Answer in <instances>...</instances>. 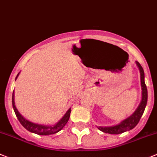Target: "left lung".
Returning <instances> with one entry per match:
<instances>
[{"mask_svg":"<svg viewBox=\"0 0 157 157\" xmlns=\"http://www.w3.org/2000/svg\"><path fill=\"white\" fill-rule=\"evenodd\" d=\"M136 64L138 66L139 71H140L141 75V86H142V101L140 104L135 110V113L127 119L123 121L122 122L120 123L119 124H117L115 126L111 127H98V129L101 131L102 132L105 133L111 134V135H119V134L124 133L125 131H130V130L133 129L137 124H138L140 121L141 117L145 111V106L147 104V98H148V92H147V87L145 85V73L144 70L142 69V66L138 62H136Z\"/></svg>","mask_w":157,"mask_h":157,"instance_id":"obj_1","label":"left lung"}]
</instances>
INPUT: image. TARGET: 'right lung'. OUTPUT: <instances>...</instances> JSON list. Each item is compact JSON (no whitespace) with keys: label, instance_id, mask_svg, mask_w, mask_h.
Instances as JSON below:
<instances>
[{"label":"right lung","instance_id":"1","mask_svg":"<svg viewBox=\"0 0 157 157\" xmlns=\"http://www.w3.org/2000/svg\"><path fill=\"white\" fill-rule=\"evenodd\" d=\"M19 73H18L16 78L17 79L18 76H19ZM14 98H15V95H14V91L12 93V106H13L14 111H15V113L16 115L17 118L19 120V121L20 122V124H22L24 128H26V130H28L30 132H33V133L37 134V135H52V134H56L57 132H59V131H61L64 126L66 124V123L68 122L69 119H70V113H71V109H69L66 113L65 114L64 117L62 118L59 122L57 123L55 125H52V126H46V125H41V124H34V123H32L30 121H27L19 113L18 109H16L15 105V101H14Z\"/></svg>","mask_w":157,"mask_h":157}]
</instances>
